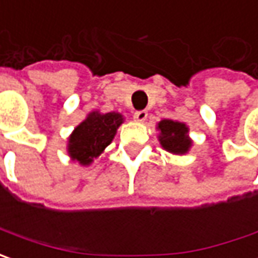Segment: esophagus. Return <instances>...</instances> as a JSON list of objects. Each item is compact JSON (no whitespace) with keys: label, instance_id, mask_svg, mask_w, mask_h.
<instances>
[{"label":"esophagus","instance_id":"esophagus-1","mask_svg":"<svg viewBox=\"0 0 258 258\" xmlns=\"http://www.w3.org/2000/svg\"><path fill=\"white\" fill-rule=\"evenodd\" d=\"M146 117H148V112L146 110H136L134 113V119L138 120V122H144V120H146Z\"/></svg>","mask_w":258,"mask_h":258}]
</instances>
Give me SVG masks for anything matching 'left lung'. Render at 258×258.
Listing matches in <instances>:
<instances>
[{"label": "left lung", "instance_id": "obj_1", "mask_svg": "<svg viewBox=\"0 0 258 258\" xmlns=\"http://www.w3.org/2000/svg\"><path fill=\"white\" fill-rule=\"evenodd\" d=\"M158 129L161 131L159 141L162 148L166 149L168 152L172 154H185L189 146L191 141L188 139V127L183 123L173 122V120H161L158 124Z\"/></svg>", "mask_w": 258, "mask_h": 258}]
</instances>
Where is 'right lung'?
I'll list each match as a JSON object with an SVG mask.
<instances>
[{
	"mask_svg": "<svg viewBox=\"0 0 258 258\" xmlns=\"http://www.w3.org/2000/svg\"><path fill=\"white\" fill-rule=\"evenodd\" d=\"M123 122L122 114L93 112L79 124L69 139V154L82 165L92 164L114 138L116 129Z\"/></svg>",
	"mask_w": 258,
	"mask_h": 258,
	"instance_id": "obj_1",
	"label": "right lung"
}]
</instances>
